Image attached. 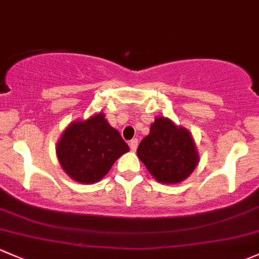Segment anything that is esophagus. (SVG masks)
Returning <instances> with one entry per match:
<instances>
[{
	"instance_id": "esophagus-1",
	"label": "esophagus",
	"mask_w": 259,
	"mask_h": 259,
	"mask_svg": "<svg viewBox=\"0 0 259 259\" xmlns=\"http://www.w3.org/2000/svg\"><path fill=\"white\" fill-rule=\"evenodd\" d=\"M138 139H133L132 141H130L129 143V146H130V149H132L133 151H135L138 149Z\"/></svg>"
}]
</instances>
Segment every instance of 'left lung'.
I'll list each match as a JSON object with an SVG mask.
<instances>
[{
  "label": "left lung",
  "instance_id": "obj_1",
  "mask_svg": "<svg viewBox=\"0 0 259 259\" xmlns=\"http://www.w3.org/2000/svg\"><path fill=\"white\" fill-rule=\"evenodd\" d=\"M137 152L152 178L166 185L186 180L200 160L191 133L165 116L155 118Z\"/></svg>",
  "mask_w": 259,
  "mask_h": 259
}]
</instances>
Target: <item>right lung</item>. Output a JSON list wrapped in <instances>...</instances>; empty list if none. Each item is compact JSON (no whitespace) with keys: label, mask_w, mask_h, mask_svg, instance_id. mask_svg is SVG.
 Masks as SVG:
<instances>
[{"label":"right lung","mask_w":259,"mask_h":259,"mask_svg":"<svg viewBox=\"0 0 259 259\" xmlns=\"http://www.w3.org/2000/svg\"><path fill=\"white\" fill-rule=\"evenodd\" d=\"M129 146L104 113L72 121L57 143V157L64 172L80 184H94L109 172Z\"/></svg>","instance_id":"right-lung-1"}]
</instances>
